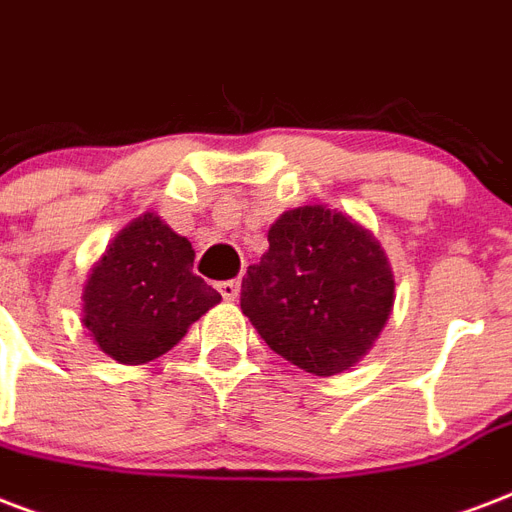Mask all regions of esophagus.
I'll return each mask as SVG.
<instances>
[{
    "instance_id": "1",
    "label": "esophagus",
    "mask_w": 512,
    "mask_h": 512,
    "mask_svg": "<svg viewBox=\"0 0 512 512\" xmlns=\"http://www.w3.org/2000/svg\"><path fill=\"white\" fill-rule=\"evenodd\" d=\"M219 291L227 301H235L237 296H240V283H237V280H224V283L219 285Z\"/></svg>"
}]
</instances>
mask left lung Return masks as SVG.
<instances>
[{"mask_svg":"<svg viewBox=\"0 0 512 512\" xmlns=\"http://www.w3.org/2000/svg\"><path fill=\"white\" fill-rule=\"evenodd\" d=\"M267 240L269 251L243 277V315L293 366L315 376L350 368L382 334L395 299L379 243L323 205L283 213Z\"/></svg>","mask_w":512,"mask_h":512,"instance_id":"1","label":"left lung"}]
</instances>
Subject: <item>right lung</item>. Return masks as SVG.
<instances>
[{
    "label": "right lung",
    "instance_id": "1",
    "mask_svg": "<svg viewBox=\"0 0 512 512\" xmlns=\"http://www.w3.org/2000/svg\"><path fill=\"white\" fill-rule=\"evenodd\" d=\"M192 264V243L154 213L122 229L85 285V326L98 347L130 366L176 347L221 301Z\"/></svg>",
    "mask_w": 512,
    "mask_h": 512
}]
</instances>
